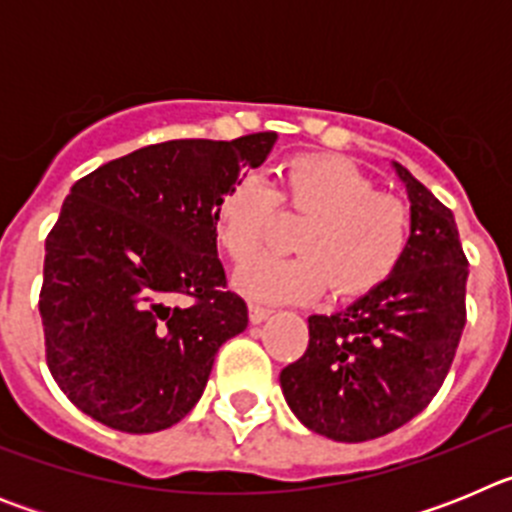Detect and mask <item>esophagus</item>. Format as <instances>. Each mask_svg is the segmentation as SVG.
<instances>
[{"mask_svg":"<svg viewBox=\"0 0 512 512\" xmlns=\"http://www.w3.org/2000/svg\"><path fill=\"white\" fill-rule=\"evenodd\" d=\"M269 315H271L269 307H264V305H253V302H251V305H248V318H251V323H256V325L264 323V320L269 318Z\"/></svg>","mask_w":512,"mask_h":512,"instance_id":"esophagus-1","label":"esophagus"}]
</instances>
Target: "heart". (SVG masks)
I'll list each match as a JSON object with an SVG mask.
<instances>
[{
  "label": "heart",
  "mask_w": 512,
  "mask_h": 512,
  "mask_svg": "<svg viewBox=\"0 0 512 512\" xmlns=\"http://www.w3.org/2000/svg\"><path fill=\"white\" fill-rule=\"evenodd\" d=\"M310 214L297 257H257L235 271V289L259 302H307L333 284L338 297H361L384 284L410 246V210L351 161L300 156L277 189L259 176L230 184L215 205V238L233 261H246L268 237L276 205Z\"/></svg>",
  "instance_id": "b5f03b06"
}]
</instances>
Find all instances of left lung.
I'll use <instances>...</instances> for the list:
<instances>
[{
	"label": "left lung",
	"instance_id": "obj_1",
	"mask_svg": "<svg viewBox=\"0 0 512 512\" xmlns=\"http://www.w3.org/2000/svg\"><path fill=\"white\" fill-rule=\"evenodd\" d=\"M410 246L384 284L333 315H310L307 351L279 374L292 413L343 443L413 420L441 390L467 323L469 261L454 212L405 166Z\"/></svg>",
	"mask_w": 512,
	"mask_h": 512
}]
</instances>
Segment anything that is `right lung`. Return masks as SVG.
Masks as SVG:
<instances>
[{
    "label": "right lung",
    "mask_w": 512,
    "mask_h": 512,
    "mask_svg": "<svg viewBox=\"0 0 512 512\" xmlns=\"http://www.w3.org/2000/svg\"><path fill=\"white\" fill-rule=\"evenodd\" d=\"M277 133L166 140L71 187L45 238V361L81 413L122 433L171 428L197 405L248 307L217 259L215 205Z\"/></svg>",
    "instance_id": "obj_1"
}]
</instances>
